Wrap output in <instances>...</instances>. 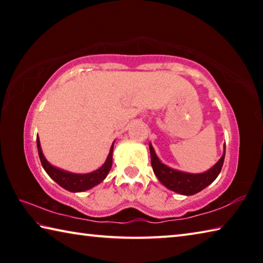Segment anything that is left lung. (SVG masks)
I'll list each match as a JSON object with an SVG mask.
<instances>
[{
  "mask_svg": "<svg viewBox=\"0 0 263 263\" xmlns=\"http://www.w3.org/2000/svg\"><path fill=\"white\" fill-rule=\"evenodd\" d=\"M149 152H151V163L155 176L161 183L168 188L169 190L175 191L177 194L190 196L199 193V191L206 188L209 184H211L217 179L221 171L222 163L225 159V146L224 154L218 160L215 166L211 167L209 171L201 173V174H191V173L180 172L160 161L157 154L154 152L153 146L149 142Z\"/></svg>",
  "mask_w": 263,
  "mask_h": 263,
  "instance_id": "1",
  "label": "left lung"
}]
</instances>
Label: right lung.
I'll return each mask as SVG.
<instances>
[{"label":"right lung","instance_id":"obj_1","mask_svg":"<svg viewBox=\"0 0 263 263\" xmlns=\"http://www.w3.org/2000/svg\"><path fill=\"white\" fill-rule=\"evenodd\" d=\"M114 144L111 146L110 152L108 158H106L105 162L102 166L96 169L95 172L88 173V174H74V173H69L62 169L57 168L47 161L44 157L43 151L41 147V142H39V138L37 137V147H38V154L39 159H41L42 166L45 169V172L51 177L52 180H54L62 188L72 191V193H80V191H86L88 189H91L92 186L100 184L103 181L106 175L109 174L111 166H112V151H114Z\"/></svg>","mask_w":263,"mask_h":263}]
</instances>
